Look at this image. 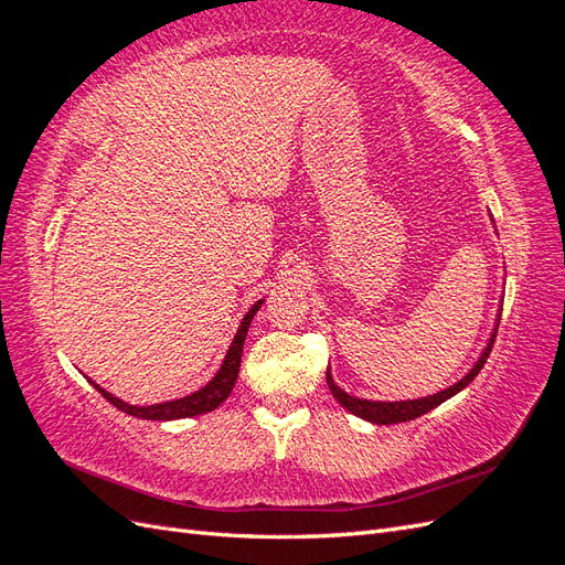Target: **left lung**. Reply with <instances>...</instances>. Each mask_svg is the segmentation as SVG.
Instances as JSON below:
<instances>
[{
    "label": "left lung",
    "instance_id": "left-lung-1",
    "mask_svg": "<svg viewBox=\"0 0 565 565\" xmlns=\"http://www.w3.org/2000/svg\"><path fill=\"white\" fill-rule=\"evenodd\" d=\"M494 337H498V328H494V332H492V337H490V341H488V347H486L483 355L478 358V363L471 367V372L467 374V377L459 380V382L452 384L450 388L436 393V396H426V398H417V401H401V403L361 401V398L349 396L347 391H341V388L334 384L330 370H328V386H330V391H332V396H334L341 405H344V407L349 409V413H353V415H358V417H363V419H367V422H374V424H398V422L417 419V417H422V415H426V413H431V409L438 407L443 401H448L450 396H455V393H459L461 388L469 386V384L473 382L476 374L483 370V365H486V361H488V355H490L492 344H494Z\"/></svg>",
    "mask_w": 565,
    "mask_h": 565
}]
</instances>
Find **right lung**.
Masks as SVG:
<instances>
[{"instance_id":"add662e5","label":"right lung","mask_w":565,"mask_h":565,"mask_svg":"<svg viewBox=\"0 0 565 565\" xmlns=\"http://www.w3.org/2000/svg\"><path fill=\"white\" fill-rule=\"evenodd\" d=\"M264 299L256 301L252 309L247 311V316L241 322V330H237L233 344L224 358V365L216 372V377L207 384L202 386L200 391L191 393V396L179 398V401H169V403H160V405H148V407H139V405H129L122 403L119 398H115L113 393L100 388L96 382L89 380V384H94V388L104 396L108 403H113L117 409H122V413L131 415V417H139V419H158V422H167V419H183V417H195V415H204V413H212L214 407H218L228 398V393L235 386L237 380V372H241V361H243V347H245V337L249 330V322L254 318V313L262 309Z\"/></svg>"}]
</instances>
